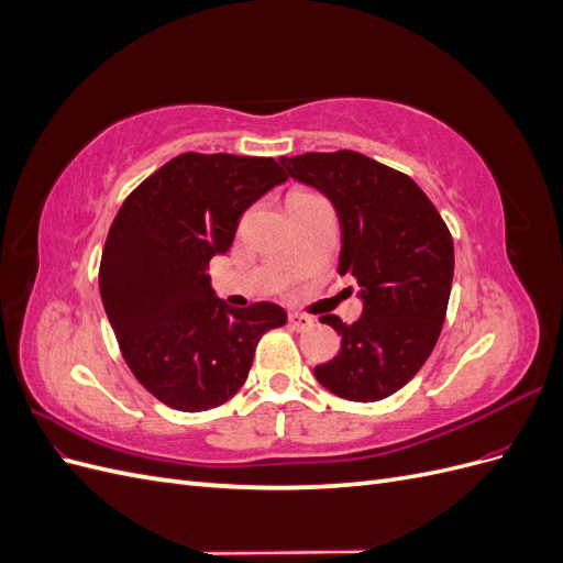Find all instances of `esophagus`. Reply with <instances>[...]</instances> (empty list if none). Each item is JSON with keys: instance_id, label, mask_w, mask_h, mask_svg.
<instances>
[{"instance_id": "esophagus-1", "label": "esophagus", "mask_w": 563, "mask_h": 563, "mask_svg": "<svg viewBox=\"0 0 563 563\" xmlns=\"http://www.w3.org/2000/svg\"><path fill=\"white\" fill-rule=\"evenodd\" d=\"M288 327H291L294 331H308V329L314 327V319L308 317V314L294 312V314H288Z\"/></svg>"}]
</instances>
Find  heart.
I'll return each mask as SVG.
<instances>
[{
	"instance_id": "b5f03b06",
	"label": "heart",
	"mask_w": 563,
	"mask_h": 563,
	"mask_svg": "<svg viewBox=\"0 0 563 563\" xmlns=\"http://www.w3.org/2000/svg\"><path fill=\"white\" fill-rule=\"evenodd\" d=\"M291 195H302V192H291Z\"/></svg>"
}]
</instances>
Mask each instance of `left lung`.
Instances as JSON below:
<instances>
[{"mask_svg":"<svg viewBox=\"0 0 563 563\" xmlns=\"http://www.w3.org/2000/svg\"><path fill=\"white\" fill-rule=\"evenodd\" d=\"M288 176L327 195L340 218L338 272L362 286L364 314L321 317L343 345L314 368L347 401L395 395L428 362L444 327L453 284V236L416 180L362 152L282 157Z\"/></svg>","mask_w":563,"mask_h":563,"instance_id":"1","label":"left lung"}]
</instances>
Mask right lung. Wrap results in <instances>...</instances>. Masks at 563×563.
I'll list each match as a JSON object with an SVG mask.
<instances>
[{
    "label": "right lung",
    "instance_id": "right-lung-1",
    "mask_svg": "<svg viewBox=\"0 0 563 563\" xmlns=\"http://www.w3.org/2000/svg\"><path fill=\"white\" fill-rule=\"evenodd\" d=\"M288 176L272 157L183 152L147 176L114 216L98 284L117 345L152 397L209 411L244 385L275 302L234 310L213 296L209 263L232 246L242 213Z\"/></svg>",
    "mask_w": 563,
    "mask_h": 563
}]
</instances>
